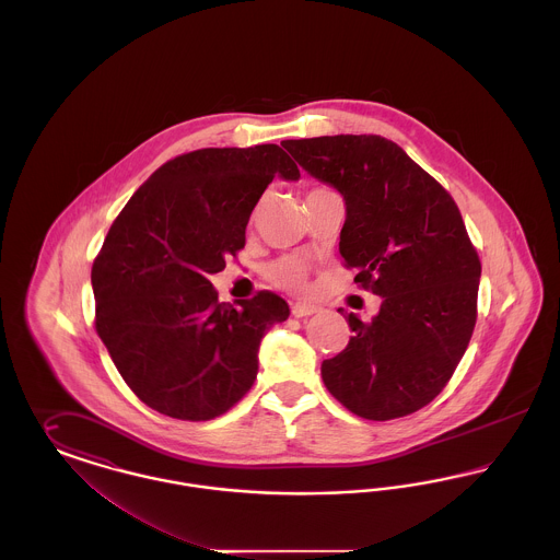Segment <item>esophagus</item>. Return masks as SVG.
<instances>
[{
    "instance_id": "obj_1",
    "label": "esophagus",
    "mask_w": 560,
    "mask_h": 560,
    "mask_svg": "<svg viewBox=\"0 0 560 560\" xmlns=\"http://www.w3.org/2000/svg\"><path fill=\"white\" fill-rule=\"evenodd\" d=\"M317 313V306H311V304H292L293 317H311Z\"/></svg>"
}]
</instances>
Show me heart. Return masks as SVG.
Masks as SVG:
<instances>
[{"instance_id":"1","label":"heart","mask_w":560,"mask_h":560,"mask_svg":"<svg viewBox=\"0 0 560 560\" xmlns=\"http://www.w3.org/2000/svg\"><path fill=\"white\" fill-rule=\"evenodd\" d=\"M267 277L270 279V283H275L283 290L300 292L306 285V265L300 258L283 256L267 268Z\"/></svg>"}]
</instances>
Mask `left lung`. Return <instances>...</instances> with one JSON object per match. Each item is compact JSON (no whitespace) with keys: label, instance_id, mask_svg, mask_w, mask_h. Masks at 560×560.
<instances>
[{"label":"left lung","instance_id":"obj_1","mask_svg":"<svg viewBox=\"0 0 560 560\" xmlns=\"http://www.w3.org/2000/svg\"><path fill=\"white\" fill-rule=\"evenodd\" d=\"M281 144L345 195V267L382 298L372 320L348 315L347 348L320 365L327 390L375 422L427 407L452 380L477 323L479 254L452 195L375 133Z\"/></svg>","mask_w":560,"mask_h":560}]
</instances>
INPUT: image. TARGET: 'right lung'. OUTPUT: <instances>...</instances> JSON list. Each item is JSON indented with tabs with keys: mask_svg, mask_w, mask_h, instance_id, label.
I'll return each instance as SVG.
<instances>
[{
	"mask_svg": "<svg viewBox=\"0 0 560 560\" xmlns=\"http://www.w3.org/2000/svg\"><path fill=\"white\" fill-rule=\"evenodd\" d=\"M275 176H300L277 144L178 155L133 192L94 258L96 334L133 395L163 416L226 413L256 380L268 327L290 317L268 290L237 306L218 302L208 279L243 249Z\"/></svg>",
	"mask_w": 560,
	"mask_h": 560,
	"instance_id": "obj_1",
	"label": "right lung"
}]
</instances>
